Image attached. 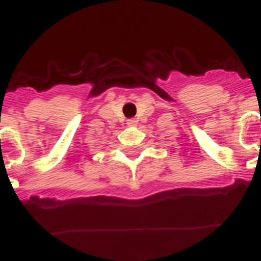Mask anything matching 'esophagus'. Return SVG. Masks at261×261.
Here are the masks:
<instances>
[{
  "label": "esophagus",
  "mask_w": 261,
  "mask_h": 261,
  "mask_svg": "<svg viewBox=\"0 0 261 261\" xmlns=\"http://www.w3.org/2000/svg\"><path fill=\"white\" fill-rule=\"evenodd\" d=\"M126 124H128V125H135V124H137V120L129 119V120H126Z\"/></svg>",
  "instance_id": "esophagus-1"
}]
</instances>
